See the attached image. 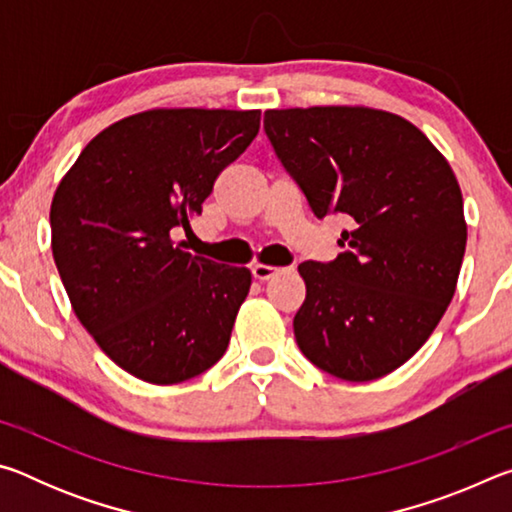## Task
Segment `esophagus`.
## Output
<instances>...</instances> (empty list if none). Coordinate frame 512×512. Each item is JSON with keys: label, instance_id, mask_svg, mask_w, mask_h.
<instances>
[{"label": "esophagus", "instance_id": "1", "mask_svg": "<svg viewBox=\"0 0 512 512\" xmlns=\"http://www.w3.org/2000/svg\"><path fill=\"white\" fill-rule=\"evenodd\" d=\"M282 271H284V268H280V266H271V264H262V262L253 264V275H255V280H262V282L271 280L273 275L282 273Z\"/></svg>", "mask_w": 512, "mask_h": 512}]
</instances>
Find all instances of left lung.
<instances>
[{
  "label": "left lung",
  "mask_w": 512,
  "mask_h": 512,
  "mask_svg": "<svg viewBox=\"0 0 512 512\" xmlns=\"http://www.w3.org/2000/svg\"><path fill=\"white\" fill-rule=\"evenodd\" d=\"M264 128L311 212L352 221L345 253L298 266L300 350L345 381L384 377L427 343L454 298L467 241L454 171L418 126L386 110H266Z\"/></svg>",
  "instance_id": "8db88e82"
}]
</instances>
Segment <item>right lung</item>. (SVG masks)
I'll return each instance as SVG.
<instances>
[{"mask_svg": "<svg viewBox=\"0 0 512 512\" xmlns=\"http://www.w3.org/2000/svg\"><path fill=\"white\" fill-rule=\"evenodd\" d=\"M259 110L153 108L92 137L51 201V253L81 325L121 370L180 384L223 357L246 266L185 253L176 232L259 131Z\"/></svg>", "mask_w": 512, "mask_h": 512, "instance_id": "obj_1", "label": "right lung"}]
</instances>
